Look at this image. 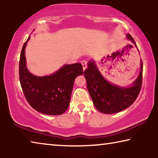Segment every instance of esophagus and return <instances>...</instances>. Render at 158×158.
Wrapping results in <instances>:
<instances>
[{
	"label": "esophagus",
	"mask_w": 158,
	"mask_h": 158,
	"mask_svg": "<svg viewBox=\"0 0 158 158\" xmlns=\"http://www.w3.org/2000/svg\"><path fill=\"white\" fill-rule=\"evenodd\" d=\"M87 63H88L87 60H84L81 61L83 69H85V68H87Z\"/></svg>",
	"instance_id": "1"
}]
</instances>
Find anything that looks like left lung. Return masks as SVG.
<instances>
[{"instance_id":"left-lung-1","label":"left lung","mask_w":158,"mask_h":158,"mask_svg":"<svg viewBox=\"0 0 158 158\" xmlns=\"http://www.w3.org/2000/svg\"><path fill=\"white\" fill-rule=\"evenodd\" d=\"M127 37L137 47L130 35L128 34ZM141 65L139 76L132 86L121 88L106 81L98 71L95 63L89 61L84 74L90 98L99 111L104 114H116L132 105L139 94L142 85V61Z\"/></svg>"}]
</instances>
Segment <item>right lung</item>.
<instances>
[{"mask_svg":"<svg viewBox=\"0 0 158 158\" xmlns=\"http://www.w3.org/2000/svg\"><path fill=\"white\" fill-rule=\"evenodd\" d=\"M19 59V81L26 100L32 107L47 115H60L68 108L74 79L84 73L81 63L65 65L50 76L37 77L26 65L25 48Z\"/></svg>","mask_w":158,"mask_h":158,"instance_id":"1","label":"right lung"}]
</instances>
